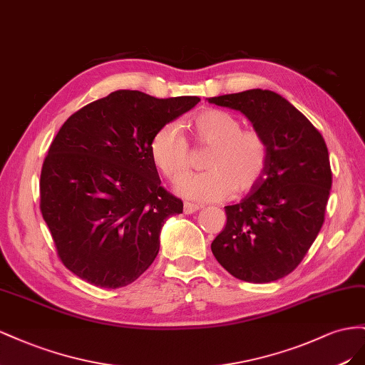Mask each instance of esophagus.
<instances>
[{
	"label": "esophagus",
	"instance_id": "esophagus-1",
	"mask_svg": "<svg viewBox=\"0 0 365 365\" xmlns=\"http://www.w3.org/2000/svg\"><path fill=\"white\" fill-rule=\"evenodd\" d=\"M197 211H199V206H197V205L188 203V202L183 203V212H185V214H194V212H197Z\"/></svg>",
	"mask_w": 365,
	"mask_h": 365
}]
</instances>
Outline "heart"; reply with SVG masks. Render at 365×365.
Wrapping results in <instances>:
<instances>
[{
    "instance_id": "heart-1",
    "label": "heart",
    "mask_w": 365,
    "mask_h": 365,
    "mask_svg": "<svg viewBox=\"0 0 365 365\" xmlns=\"http://www.w3.org/2000/svg\"><path fill=\"white\" fill-rule=\"evenodd\" d=\"M194 138L200 147L211 148L205 160L210 171L185 177L175 192L185 199L215 203L237 192H247L262 179L269 150L262 134L243 130L235 114L210 108L191 120ZM150 154L158 170L170 180H178L191 170V150L179 125L166 123L154 133Z\"/></svg>"
}]
</instances>
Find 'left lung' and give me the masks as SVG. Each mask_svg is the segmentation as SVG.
<instances>
[{
    "label": "left lung",
    "instance_id": "obj_1",
    "mask_svg": "<svg viewBox=\"0 0 365 365\" xmlns=\"http://www.w3.org/2000/svg\"><path fill=\"white\" fill-rule=\"evenodd\" d=\"M207 102L243 113L269 150L259 182L240 203L225 206L226 226L211 245L212 254L232 277L270 283L301 263L324 223L331 190L327 145L275 91L252 88Z\"/></svg>",
    "mask_w": 365,
    "mask_h": 365
}]
</instances>
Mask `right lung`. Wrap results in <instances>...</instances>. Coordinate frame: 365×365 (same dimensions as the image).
I'll use <instances>...</instances> for the list:
<instances>
[{"instance_id": "add662e5", "label": "right lung", "mask_w": 365, "mask_h": 365, "mask_svg": "<svg viewBox=\"0 0 365 365\" xmlns=\"http://www.w3.org/2000/svg\"><path fill=\"white\" fill-rule=\"evenodd\" d=\"M199 102L118 90L62 125L41 171V212L73 274L118 289L151 266L166 218L183 203L160 186L150 143Z\"/></svg>"}]
</instances>
